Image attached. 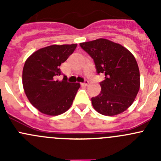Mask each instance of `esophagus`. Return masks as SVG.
<instances>
[{"instance_id": "1", "label": "esophagus", "mask_w": 161, "mask_h": 161, "mask_svg": "<svg viewBox=\"0 0 161 161\" xmlns=\"http://www.w3.org/2000/svg\"><path fill=\"white\" fill-rule=\"evenodd\" d=\"M89 84V81L88 80H86L85 82H83V83H82V86H88Z\"/></svg>"}]
</instances>
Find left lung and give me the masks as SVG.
Listing matches in <instances>:
<instances>
[{
    "label": "left lung",
    "mask_w": 161,
    "mask_h": 161,
    "mask_svg": "<svg viewBox=\"0 0 161 161\" xmlns=\"http://www.w3.org/2000/svg\"><path fill=\"white\" fill-rule=\"evenodd\" d=\"M95 63L97 74H103L101 91L92 97L98 113L106 116L119 114L132 104L140 87V75L132 53L119 43L106 39L81 43Z\"/></svg>",
    "instance_id": "left-lung-1"
}]
</instances>
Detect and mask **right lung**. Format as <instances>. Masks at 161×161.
Returning <instances> with one entry per match:
<instances>
[{
  "instance_id": "add662e5",
  "label": "right lung",
  "mask_w": 161,
  "mask_h": 161,
  "mask_svg": "<svg viewBox=\"0 0 161 161\" xmlns=\"http://www.w3.org/2000/svg\"><path fill=\"white\" fill-rule=\"evenodd\" d=\"M77 44L51 45L36 50L25 61L22 70V85L31 104L39 111L56 116L67 111L72 104L79 82L61 81V64L75 50Z\"/></svg>"
}]
</instances>
